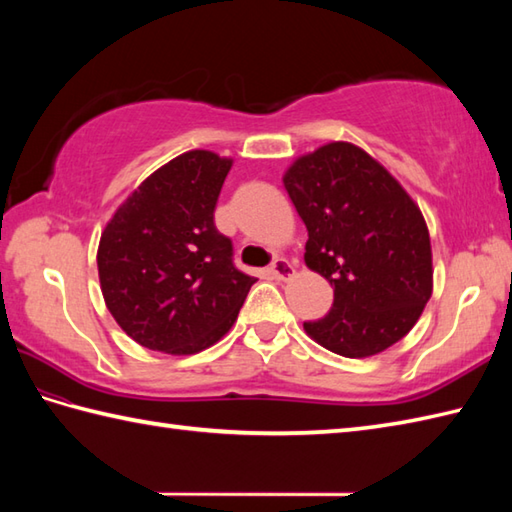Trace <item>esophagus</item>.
I'll return each instance as SVG.
<instances>
[{"label":"esophagus","mask_w":512,"mask_h":512,"mask_svg":"<svg viewBox=\"0 0 512 512\" xmlns=\"http://www.w3.org/2000/svg\"><path fill=\"white\" fill-rule=\"evenodd\" d=\"M270 275L277 281H286L295 275V266H292L286 257H277L273 264H270Z\"/></svg>","instance_id":"1"}]
</instances>
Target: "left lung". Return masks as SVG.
I'll return each mask as SVG.
<instances>
[{
	"instance_id": "1",
	"label": "left lung",
	"mask_w": 512,
	"mask_h": 512,
	"mask_svg": "<svg viewBox=\"0 0 512 512\" xmlns=\"http://www.w3.org/2000/svg\"><path fill=\"white\" fill-rule=\"evenodd\" d=\"M284 187L308 228L306 264L334 288L330 312L303 328L345 358L387 350L431 297V242L420 209L383 165L350 143L299 158Z\"/></svg>"
}]
</instances>
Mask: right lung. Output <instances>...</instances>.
Returning a JSON list of instances; mask_svg holds the SVG:
<instances>
[{"label": "right lung", "instance_id": "1", "mask_svg": "<svg viewBox=\"0 0 512 512\" xmlns=\"http://www.w3.org/2000/svg\"><path fill=\"white\" fill-rule=\"evenodd\" d=\"M233 162L187 151L129 195L99 244L101 290L136 343L195 354L231 330L255 277L233 264L231 239L215 228L217 195Z\"/></svg>", "mask_w": 512, "mask_h": 512}]
</instances>
